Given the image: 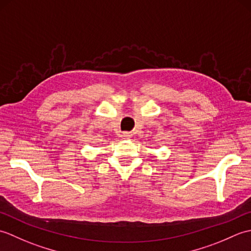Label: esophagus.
Here are the masks:
<instances>
[{
  "label": "esophagus",
  "instance_id": "1",
  "mask_svg": "<svg viewBox=\"0 0 251 251\" xmlns=\"http://www.w3.org/2000/svg\"><path fill=\"white\" fill-rule=\"evenodd\" d=\"M131 134H130V132H123V134H122V137H123V139H130V138H131Z\"/></svg>",
  "mask_w": 251,
  "mask_h": 251
}]
</instances>
